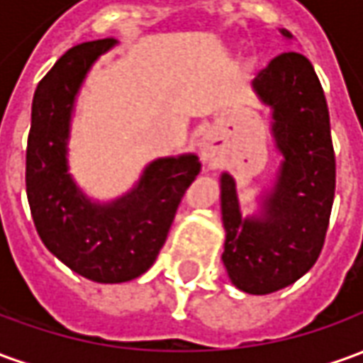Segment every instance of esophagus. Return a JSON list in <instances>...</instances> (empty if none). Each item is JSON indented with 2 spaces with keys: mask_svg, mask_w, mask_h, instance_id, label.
Segmentation results:
<instances>
[{
  "mask_svg": "<svg viewBox=\"0 0 363 363\" xmlns=\"http://www.w3.org/2000/svg\"><path fill=\"white\" fill-rule=\"evenodd\" d=\"M198 147H200V159H202L204 163L213 161V159L218 157V153H220V145H218V142L213 140L212 135H204Z\"/></svg>",
  "mask_w": 363,
  "mask_h": 363,
  "instance_id": "esophagus-1",
  "label": "esophagus"
}]
</instances>
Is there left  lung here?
I'll return each instance as SVG.
<instances>
[{
    "label": "left lung",
    "mask_w": 363,
    "mask_h": 363,
    "mask_svg": "<svg viewBox=\"0 0 363 363\" xmlns=\"http://www.w3.org/2000/svg\"><path fill=\"white\" fill-rule=\"evenodd\" d=\"M286 40L294 35L280 28ZM252 91L272 111L270 134L280 163L260 190L257 212L243 216L235 179L220 177L223 267L237 289L267 296L311 270L327 235L336 165L330 118L311 62L284 52L255 79Z\"/></svg>",
    "instance_id": "1"
}]
</instances>
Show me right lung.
Masks as SVG:
<instances>
[{"mask_svg":"<svg viewBox=\"0 0 363 363\" xmlns=\"http://www.w3.org/2000/svg\"><path fill=\"white\" fill-rule=\"evenodd\" d=\"M116 40L83 43L54 64L33 99L27 198L44 247L87 280L130 281L147 272L165 245L181 198L200 173L194 153L153 159L122 196L101 202L69 173L77 95L91 67Z\"/></svg>","mask_w":363,"mask_h":363,"instance_id":"right-lung-1","label":"right lung"}]
</instances>
